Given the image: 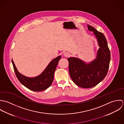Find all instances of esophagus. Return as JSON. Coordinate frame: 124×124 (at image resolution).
Here are the masks:
<instances>
[{
  "mask_svg": "<svg viewBox=\"0 0 124 124\" xmlns=\"http://www.w3.org/2000/svg\"><path fill=\"white\" fill-rule=\"evenodd\" d=\"M64 55L66 57H69L70 56V54L68 52H65L64 54Z\"/></svg>",
  "mask_w": 124,
  "mask_h": 124,
  "instance_id": "1",
  "label": "esophagus"
}]
</instances>
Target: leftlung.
<instances>
[{
	"mask_svg": "<svg viewBox=\"0 0 124 124\" xmlns=\"http://www.w3.org/2000/svg\"><path fill=\"white\" fill-rule=\"evenodd\" d=\"M87 26L89 30L93 31L100 47L96 59L89 64L78 58L68 59L71 78L77 86L84 88L94 87L104 79L107 74L111 59L110 50L104 34L90 25Z\"/></svg>",
	"mask_w": 124,
	"mask_h": 124,
	"instance_id": "8db88e82",
	"label": "left lung"
}]
</instances>
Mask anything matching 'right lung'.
<instances>
[{"mask_svg": "<svg viewBox=\"0 0 124 124\" xmlns=\"http://www.w3.org/2000/svg\"><path fill=\"white\" fill-rule=\"evenodd\" d=\"M60 58L61 56H59L53 59L41 74L34 78H28L20 74L17 70L13 60L12 63L16 76L20 82L32 91L40 92L46 90L51 85L55 70Z\"/></svg>", "mask_w": 124, "mask_h": 124, "instance_id": "right-lung-1", "label": "right lung"}]
</instances>
